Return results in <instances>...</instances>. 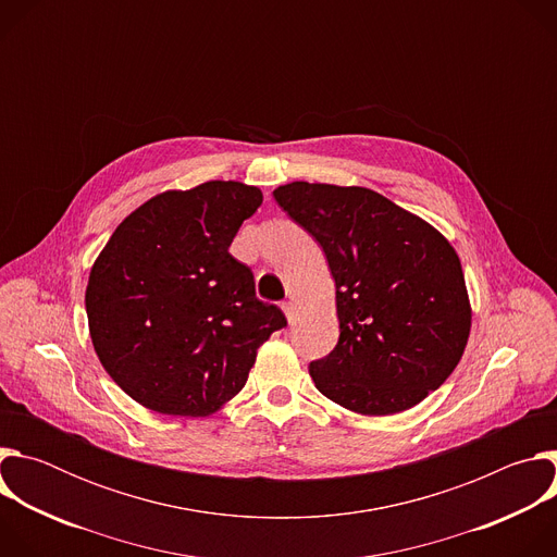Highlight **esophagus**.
<instances>
[{
    "mask_svg": "<svg viewBox=\"0 0 557 557\" xmlns=\"http://www.w3.org/2000/svg\"><path fill=\"white\" fill-rule=\"evenodd\" d=\"M282 310H284V314H286L288 324H293V322H295V304H293V301H284V304H282Z\"/></svg>",
    "mask_w": 557,
    "mask_h": 557,
    "instance_id": "34e87169",
    "label": "esophagus"
}]
</instances>
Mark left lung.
<instances>
[{"instance_id":"1","label":"left lung","mask_w":557,"mask_h":557,"mask_svg":"<svg viewBox=\"0 0 557 557\" xmlns=\"http://www.w3.org/2000/svg\"><path fill=\"white\" fill-rule=\"evenodd\" d=\"M273 198L322 245L337 286L339 342L308 366L317 389L368 417L421 404L454 372L471 329L454 247L366 187L297 181Z\"/></svg>"}]
</instances>
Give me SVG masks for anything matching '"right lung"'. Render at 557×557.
Segmentation results:
<instances>
[{"instance_id": "add662e5", "label": "right lung", "mask_w": 557, "mask_h": 557, "mask_svg": "<svg viewBox=\"0 0 557 557\" xmlns=\"http://www.w3.org/2000/svg\"><path fill=\"white\" fill-rule=\"evenodd\" d=\"M262 191L209 181L158 194L99 253L86 310L95 350L132 399L172 417H207L240 392L258 348L286 317L256 297L228 247Z\"/></svg>"}]
</instances>
